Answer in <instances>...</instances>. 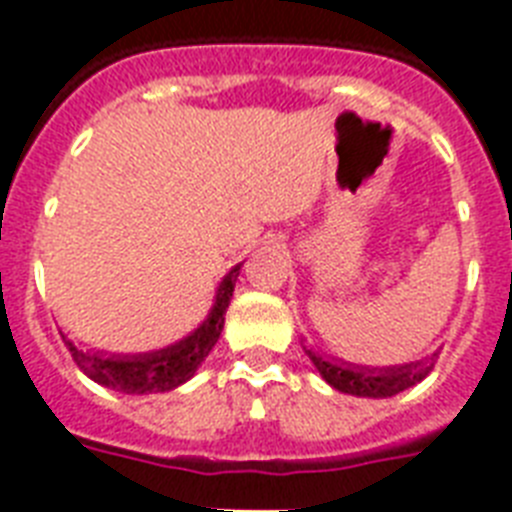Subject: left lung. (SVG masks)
Listing matches in <instances>:
<instances>
[{
	"mask_svg": "<svg viewBox=\"0 0 512 512\" xmlns=\"http://www.w3.org/2000/svg\"><path fill=\"white\" fill-rule=\"evenodd\" d=\"M311 358L321 377L332 385V388L350 393V396H366V398H390L401 393V390L412 388L420 380H425L433 372V358L425 361H414V364L390 366V369H364V366H348V364H332L327 358L316 356L313 350H305Z\"/></svg>",
	"mask_w": 512,
	"mask_h": 512,
	"instance_id": "8db88e82",
	"label": "left lung"
}]
</instances>
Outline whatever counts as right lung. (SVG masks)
Returning a JSON list of instances; mask_svg holds the SVG:
<instances>
[{
  "instance_id": "add662e5",
  "label": "right lung",
  "mask_w": 512,
  "mask_h": 512,
  "mask_svg": "<svg viewBox=\"0 0 512 512\" xmlns=\"http://www.w3.org/2000/svg\"><path fill=\"white\" fill-rule=\"evenodd\" d=\"M236 265L228 276L223 279L220 289H217L215 308L207 316V321L201 324L193 335L185 340L175 342L170 348L156 350V353H143V356H103V353H84L68 342V350L74 356L76 366L82 369L90 380L98 385H106L111 390L127 393V396H143V393H164L177 385H183L185 380H191L201 361L209 356V350L215 348L217 337L223 332L225 311L233 297V284L239 276Z\"/></svg>"
}]
</instances>
